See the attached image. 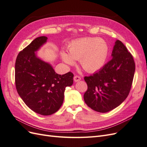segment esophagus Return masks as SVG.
<instances>
[{
    "instance_id": "1",
    "label": "esophagus",
    "mask_w": 147,
    "mask_h": 147,
    "mask_svg": "<svg viewBox=\"0 0 147 147\" xmlns=\"http://www.w3.org/2000/svg\"><path fill=\"white\" fill-rule=\"evenodd\" d=\"M74 80L75 82H79L81 80L80 76H78V75H75V76L74 77Z\"/></svg>"
}]
</instances>
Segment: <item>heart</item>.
Here are the masks:
<instances>
[{"instance_id":"b5f03b06","label":"heart","mask_w":147,"mask_h":147,"mask_svg":"<svg viewBox=\"0 0 147 147\" xmlns=\"http://www.w3.org/2000/svg\"><path fill=\"white\" fill-rule=\"evenodd\" d=\"M69 55L63 51L61 57L67 64H73L74 59L79 60L82 67L88 72L100 69L105 64L109 54V47L100 38L84 37L71 42L68 46Z\"/></svg>"}]
</instances>
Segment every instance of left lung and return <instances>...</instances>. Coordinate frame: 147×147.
Returning a JSON list of instances; mask_svg holds the SVG:
<instances>
[{"label": "left lung", "mask_w": 147, "mask_h": 147, "mask_svg": "<svg viewBox=\"0 0 147 147\" xmlns=\"http://www.w3.org/2000/svg\"><path fill=\"white\" fill-rule=\"evenodd\" d=\"M112 59L98 72L84 79L88 90L84 100L91 109L106 113L117 107L129 94L135 72V62L125 45L115 42Z\"/></svg>", "instance_id": "left-lung-1"}]
</instances>
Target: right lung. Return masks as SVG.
Instances as JSON below:
<instances>
[{"label": "right lung", "instance_id": "1", "mask_svg": "<svg viewBox=\"0 0 147 147\" xmlns=\"http://www.w3.org/2000/svg\"><path fill=\"white\" fill-rule=\"evenodd\" d=\"M48 38L37 37L18 55L15 63V85L28 107L42 115L56 112L63 103L67 86L72 85L74 74H56L52 66L39 59L35 52Z\"/></svg>", "mask_w": 147, "mask_h": 147}]
</instances>
